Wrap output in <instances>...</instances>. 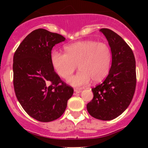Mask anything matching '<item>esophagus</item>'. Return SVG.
I'll list each match as a JSON object with an SVG mask.
<instances>
[{
  "label": "esophagus",
  "instance_id": "1",
  "mask_svg": "<svg viewBox=\"0 0 148 148\" xmlns=\"http://www.w3.org/2000/svg\"><path fill=\"white\" fill-rule=\"evenodd\" d=\"M81 90H74V95H76V94L80 93Z\"/></svg>",
  "mask_w": 148,
  "mask_h": 148
}]
</instances>
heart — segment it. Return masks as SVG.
Instances as JSON below:
<instances>
[{"label":"heart","mask_w":148,"mask_h":148,"mask_svg":"<svg viewBox=\"0 0 148 148\" xmlns=\"http://www.w3.org/2000/svg\"><path fill=\"white\" fill-rule=\"evenodd\" d=\"M66 53L53 51L51 63L56 73L67 79L76 70L80 71L68 79V83L75 87L87 85L92 79L97 82L105 78L112 64V52L106 43L85 40L66 46Z\"/></svg>","instance_id":"b5f03b06"}]
</instances>
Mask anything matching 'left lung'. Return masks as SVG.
<instances>
[{
    "label": "left lung",
    "instance_id": "8db88e82",
    "mask_svg": "<svg viewBox=\"0 0 148 148\" xmlns=\"http://www.w3.org/2000/svg\"><path fill=\"white\" fill-rule=\"evenodd\" d=\"M100 31L108 39L112 52V65L105 80L92 88L93 99L87 105L90 116L112 120L127 108L136 85V60L133 50L121 36L109 29Z\"/></svg>",
    "mask_w": 148,
    "mask_h": 148
}]
</instances>
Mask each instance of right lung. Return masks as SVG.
Returning <instances> with one entry per match:
<instances>
[{
    "label": "right lung",
    "instance_id": "obj_1",
    "mask_svg": "<svg viewBox=\"0 0 148 148\" xmlns=\"http://www.w3.org/2000/svg\"><path fill=\"white\" fill-rule=\"evenodd\" d=\"M65 38L44 29L29 34L13 57V85L18 101L27 114L42 122L64 113L73 88L63 82L51 63V52Z\"/></svg>",
    "mask_w": 148,
    "mask_h": 148
}]
</instances>
